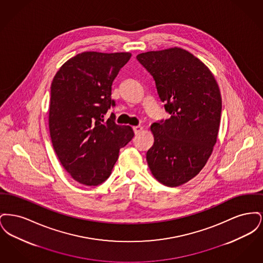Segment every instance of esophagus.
Listing matches in <instances>:
<instances>
[{"instance_id": "esophagus-1", "label": "esophagus", "mask_w": 263, "mask_h": 263, "mask_svg": "<svg viewBox=\"0 0 263 263\" xmlns=\"http://www.w3.org/2000/svg\"><path fill=\"white\" fill-rule=\"evenodd\" d=\"M133 130H134V133L137 135L140 132L143 131V127H142V126H134V127H133Z\"/></svg>"}]
</instances>
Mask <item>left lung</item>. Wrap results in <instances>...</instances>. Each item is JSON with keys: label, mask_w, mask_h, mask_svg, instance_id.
Wrapping results in <instances>:
<instances>
[{"label": "left lung", "mask_w": 263, "mask_h": 263, "mask_svg": "<svg viewBox=\"0 0 263 263\" xmlns=\"http://www.w3.org/2000/svg\"><path fill=\"white\" fill-rule=\"evenodd\" d=\"M153 76L168 119L151 125L154 145L147 163L154 177L175 187L195 177L212 154L219 132L222 98L210 69L179 47L138 54Z\"/></svg>", "instance_id": "8db88e82"}]
</instances>
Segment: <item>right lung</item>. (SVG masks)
Here are the masks:
<instances>
[{
	"label": "right lung",
	"mask_w": 263,
	"mask_h": 263,
	"mask_svg": "<svg viewBox=\"0 0 263 263\" xmlns=\"http://www.w3.org/2000/svg\"><path fill=\"white\" fill-rule=\"evenodd\" d=\"M130 52L87 51L64 63L51 84L49 131L54 151L76 181L96 186L111 174L119 150L134 137L130 126L117 125L111 86Z\"/></svg>",
	"instance_id": "obj_1"
}]
</instances>
